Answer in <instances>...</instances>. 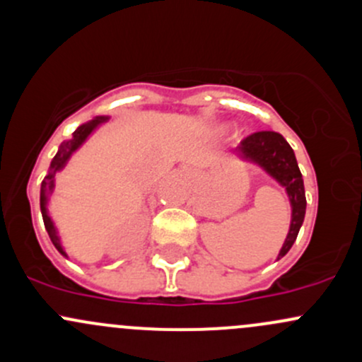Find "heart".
Segmentation results:
<instances>
[{"mask_svg": "<svg viewBox=\"0 0 362 362\" xmlns=\"http://www.w3.org/2000/svg\"><path fill=\"white\" fill-rule=\"evenodd\" d=\"M229 128H230V124H227V123H222V124H218V127L215 128V132H216V133H220V135H222V133L229 132Z\"/></svg>", "mask_w": 362, "mask_h": 362, "instance_id": "1", "label": "heart"}]
</instances>
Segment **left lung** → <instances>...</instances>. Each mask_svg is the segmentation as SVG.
Here are the masks:
<instances>
[{
	"label": "left lung",
	"instance_id": "obj_1",
	"mask_svg": "<svg viewBox=\"0 0 362 362\" xmlns=\"http://www.w3.org/2000/svg\"><path fill=\"white\" fill-rule=\"evenodd\" d=\"M235 154L243 161L260 166L269 177H272L281 187H284L288 194V199L291 204V223L286 239L283 243V248L277 255V260H279L291 250L303 223V218H305V189H303V178L300 173L298 163H296L295 152L281 133L257 132L246 136L239 144Z\"/></svg>",
	"mask_w": 362,
	"mask_h": 362
}]
</instances>
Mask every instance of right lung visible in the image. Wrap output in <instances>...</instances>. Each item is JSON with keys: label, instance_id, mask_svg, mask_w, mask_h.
<instances>
[{"label": "right lung", "instance_id": "obj_1", "mask_svg": "<svg viewBox=\"0 0 362 362\" xmlns=\"http://www.w3.org/2000/svg\"><path fill=\"white\" fill-rule=\"evenodd\" d=\"M107 119H109V116H97V117H93L91 121H88V123L78 127V130L72 133V136L69 140H64V142L60 144V147H59V151H57L55 158H53L52 163H50V170H48V175L43 178V182H41L40 206H41V215H43L45 229H47L48 235H50L53 246H55L57 251H59L60 255H64L66 258H67V253H66V250H64L62 241H60L59 232H57V227H55V223H53L50 213H48V201H50L53 189H55V175L59 173V171H62L64 168H66V165L69 163L71 156L74 154V152L78 151L79 147H81L83 144L86 142V140H88V136L91 135V133L97 130L100 124H104Z\"/></svg>", "mask_w": 362, "mask_h": 362}]
</instances>
